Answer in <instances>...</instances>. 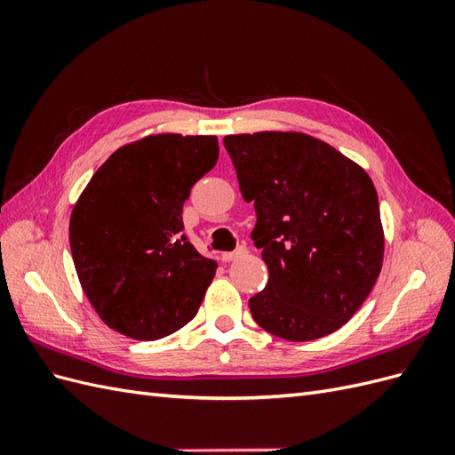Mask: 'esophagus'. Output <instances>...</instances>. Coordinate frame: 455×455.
I'll list each match as a JSON object with an SVG mask.
<instances>
[{"label": "esophagus", "instance_id": "34e87169", "mask_svg": "<svg viewBox=\"0 0 455 455\" xmlns=\"http://www.w3.org/2000/svg\"><path fill=\"white\" fill-rule=\"evenodd\" d=\"M244 254H246V246H244V244H239L235 251L224 252V254H222V259H224V261H233V259H237V258H241V256H244Z\"/></svg>", "mask_w": 455, "mask_h": 455}]
</instances>
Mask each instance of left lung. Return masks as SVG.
<instances>
[{"instance_id":"1","label":"left lung","mask_w":455,"mask_h":455,"mask_svg":"<svg viewBox=\"0 0 455 455\" xmlns=\"http://www.w3.org/2000/svg\"><path fill=\"white\" fill-rule=\"evenodd\" d=\"M224 146L244 201L251 237L269 269L249 299L269 334L311 341L336 332L364 304L383 261L376 188L359 164L304 132L231 134Z\"/></svg>"}]
</instances>
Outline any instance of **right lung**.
Returning a JSON list of instances; mask_svg holds the SVG:
<instances>
[{"mask_svg":"<svg viewBox=\"0 0 455 455\" xmlns=\"http://www.w3.org/2000/svg\"><path fill=\"white\" fill-rule=\"evenodd\" d=\"M216 161V136L151 134L114 151L77 199V277L94 311L123 336L154 341L197 315L216 261L188 241L182 206Z\"/></svg>","mask_w":455,"mask_h":455,"instance_id":"right-lung-1","label":"right lung"}]
</instances>
